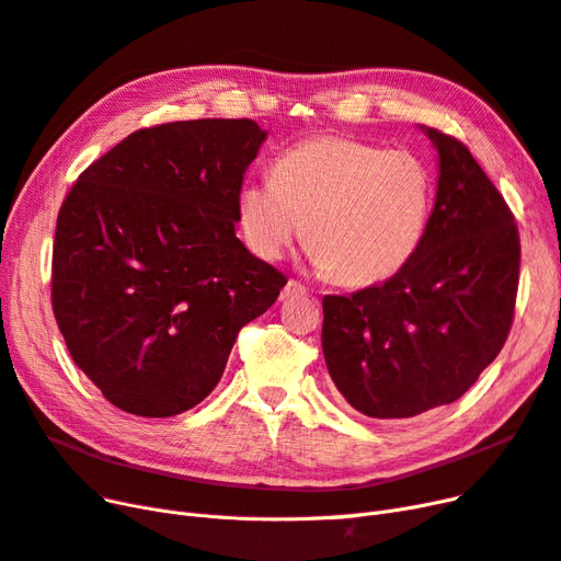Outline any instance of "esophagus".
Wrapping results in <instances>:
<instances>
[{
	"label": "esophagus",
	"mask_w": 561,
	"mask_h": 561,
	"mask_svg": "<svg viewBox=\"0 0 561 561\" xmlns=\"http://www.w3.org/2000/svg\"><path fill=\"white\" fill-rule=\"evenodd\" d=\"M302 296H307V288L300 284V282H296V279H291L288 282L284 288H282V300H288V298H302Z\"/></svg>",
	"instance_id": "34e87169"
}]
</instances>
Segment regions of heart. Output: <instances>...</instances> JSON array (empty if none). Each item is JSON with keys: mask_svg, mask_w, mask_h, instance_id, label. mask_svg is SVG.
I'll return each mask as SVG.
<instances>
[{"mask_svg": "<svg viewBox=\"0 0 561 561\" xmlns=\"http://www.w3.org/2000/svg\"><path fill=\"white\" fill-rule=\"evenodd\" d=\"M270 173L273 180H249L238 194L242 233L256 256L279 261L302 221L314 265L348 286L383 282L419 252L432 175L416 154L321 134L286 148Z\"/></svg>", "mask_w": 561, "mask_h": 561, "instance_id": "1", "label": "heart"}]
</instances>
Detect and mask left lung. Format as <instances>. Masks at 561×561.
I'll use <instances>...</instances> for the list:
<instances>
[{"label":"left lung","instance_id":"8db88e82","mask_svg":"<svg viewBox=\"0 0 561 561\" xmlns=\"http://www.w3.org/2000/svg\"><path fill=\"white\" fill-rule=\"evenodd\" d=\"M425 134L439 152V184L419 252L383 284L323 298L328 371L369 419H411L462 398L515 317L520 236L511 207L465 142Z\"/></svg>","mask_w":561,"mask_h":561}]
</instances>
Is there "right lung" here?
Wrapping results in <instances>:
<instances>
[{
    "label": "right lung",
    "mask_w": 561,
    "mask_h": 561,
    "mask_svg": "<svg viewBox=\"0 0 561 561\" xmlns=\"http://www.w3.org/2000/svg\"><path fill=\"white\" fill-rule=\"evenodd\" d=\"M254 119L165 122L82 171L59 207L53 312L117 409L165 419L219 383L236 337L286 284L236 238Z\"/></svg>",
    "instance_id": "add662e5"
}]
</instances>
